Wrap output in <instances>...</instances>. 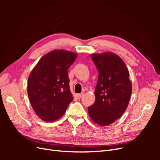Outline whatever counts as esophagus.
<instances>
[{"label":"esophagus","instance_id":"1","mask_svg":"<svg viewBox=\"0 0 160 160\" xmlns=\"http://www.w3.org/2000/svg\"><path fill=\"white\" fill-rule=\"evenodd\" d=\"M84 93H79V94H77V98L78 99H81L83 98Z\"/></svg>","mask_w":160,"mask_h":160}]
</instances>
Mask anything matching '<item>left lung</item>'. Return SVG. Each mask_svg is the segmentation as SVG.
I'll return each instance as SVG.
<instances>
[{"mask_svg":"<svg viewBox=\"0 0 160 160\" xmlns=\"http://www.w3.org/2000/svg\"><path fill=\"white\" fill-rule=\"evenodd\" d=\"M91 57L99 75L95 101L88 108V112L95 123L105 126L119 119L126 110L132 95V83L126 65L115 53L92 54Z\"/></svg>","mask_w":160,"mask_h":160,"instance_id":"left-lung-1","label":"left lung"}]
</instances>
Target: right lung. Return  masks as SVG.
<instances>
[{
    "instance_id": "right-lung-1",
    "label": "right lung",
    "mask_w": 160,
    "mask_h": 160,
    "mask_svg": "<svg viewBox=\"0 0 160 160\" xmlns=\"http://www.w3.org/2000/svg\"><path fill=\"white\" fill-rule=\"evenodd\" d=\"M77 55L68 51L55 50L38 62L28 77V98L35 113L42 120L52 122L63 115L73 100L68 69Z\"/></svg>"
}]
</instances>
